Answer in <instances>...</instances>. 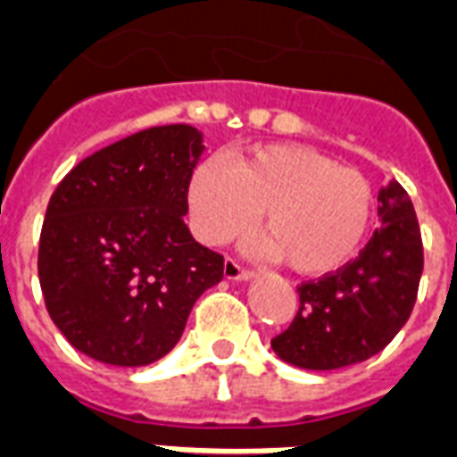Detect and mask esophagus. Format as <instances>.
<instances>
[{
  "label": "esophagus",
  "instance_id": "obj_1",
  "mask_svg": "<svg viewBox=\"0 0 457 457\" xmlns=\"http://www.w3.org/2000/svg\"><path fill=\"white\" fill-rule=\"evenodd\" d=\"M253 275L256 273H253L252 268L242 266L235 256H229V259L225 261V278H229V280H252Z\"/></svg>",
  "mask_w": 457,
  "mask_h": 457
}]
</instances>
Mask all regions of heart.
Segmentation results:
<instances>
[{
	"label": "heart",
	"mask_w": 457,
	"mask_h": 457,
	"mask_svg": "<svg viewBox=\"0 0 457 457\" xmlns=\"http://www.w3.org/2000/svg\"><path fill=\"white\" fill-rule=\"evenodd\" d=\"M191 228L225 244L263 213L266 249L302 275H328L360 253L371 228L374 189L361 172L295 144L253 148L228 167L211 158L189 184Z\"/></svg>",
	"instance_id": "obj_1"
}]
</instances>
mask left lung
<instances>
[{"label": "left lung", "instance_id": "obj_1", "mask_svg": "<svg viewBox=\"0 0 457 457\" xmlns=\"http://www.w3.org/2000/svg\"><path fill=\"white\" fill-rule=\"evenodd\" d=\"M381 228L336 273L297 285L290 328L270 340L295 367L343 369L381 353L417 302L424 268L422 232L407 191L393 179L378 191Z\"/></svg>", "mask_w": 457, "mask_h": 457}]
</instances>
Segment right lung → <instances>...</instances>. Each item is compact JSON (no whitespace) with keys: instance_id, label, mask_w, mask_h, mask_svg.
Instances as JSON below:
<instances>
[{"instance_id":"right-lung-1","label":"right lung","mask_w":457,"mask_h":457,"mask_svg":"<svg viewBox=\"0 0 457 457\" xmlns=\"http://www.w3.org/2000/svg\"><path fill=\"white\" fill-rule=\"evenodd\" d=\"M201 153L189 124L151 127L81 160L54 189L37 275L50 319L79 353L117 367L153 364L222 280V253L184 222Z\"/></svg>"}]
</instances>
